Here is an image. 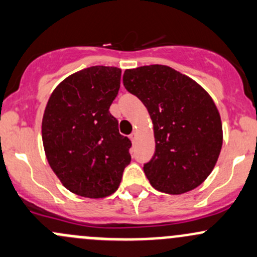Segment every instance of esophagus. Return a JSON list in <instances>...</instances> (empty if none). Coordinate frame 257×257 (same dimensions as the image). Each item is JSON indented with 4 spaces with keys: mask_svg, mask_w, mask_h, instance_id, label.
Segmentation results:
<instances>
[{
    "mask_svg": "<svg viewBox=\"0 0 257 257\" xmlns=\"http://www.w3.org/2000/svg\"><path fill=\"white\" fill-rule=\"evenodd\" d=\"M137 138H138V133L137 132H133V133L131 134V136H129V139L132 140V143H134L137 140Z\"/></svg>",
    "mask_w": 257,
    "mask_h": 257,
    "instance_id": "esophagus-1",
    "label": "esophagus"
}]
</instances>
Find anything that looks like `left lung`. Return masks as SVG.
I'll use <instances>...</instances> for the list:
<instances>
[{
	"instance_id": "left-lung-1",
	"label": "left lung",
	"mask_w": 257,
	"mask_h": 257,
	"mask_svg": "<svg viewBox=\"0 0 257 257\" xmlns=\"http://www.w3.org/2000/svg\"><path fill=\"white\" fill-rule=\"evenodd\" d=\"M123 83L153 120L155 154L144 165L150 185L169 194L198 187L214 169L223 144L220 114L209 93L166 65L125 70Z\"/></svg>"
}]
</instances>
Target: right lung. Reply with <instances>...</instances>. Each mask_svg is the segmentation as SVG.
Returning <instances> with one entry per match:
<instances>
[{"instance_id":"obj_1","label":"right lung","mask_w":257,"mask_h":257,"mask_svg":"<svg viewBox=\"0 0 257 257\" xmlns=\"http://www.w3.org/2000/svg\"><path fill=\"white\" fill-rule=\"evenodd\" d=\"M121 70L91 66L61 81L45 107L42 138L54 174L70 192L104 198L119 187L131 163V140L109 113Z\"/></svg>"}]
</instances>
